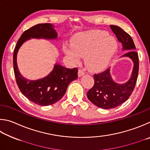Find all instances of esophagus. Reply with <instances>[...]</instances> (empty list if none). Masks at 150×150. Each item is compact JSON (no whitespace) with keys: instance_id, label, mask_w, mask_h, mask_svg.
I'll list each match as a JSON object with an SVG mask.
<instances>
[{"instance_id":"34e87169","label":"esophagus","mask_w":150,"mask_h":150,"mask_svg":"<svg viewBox=\"0 0 150 150\" xmlns=\"http://www.w3.org/2000/svg\"><path fill=\"white\" fill-rule=\"evenodd\" d=\"M78 76L80 77L82 76H83V74H84V70H83V69H81V68H80L79 70H78Z\"/></svg>"}]
</instances>
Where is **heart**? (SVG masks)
<instances>
[{
	"instance_id": "obj_1",
	"label": "heart",
	"mask_w": 150,
	"mask_h": 150,
	"mask_svg": "<svg viewBox=\"0 0 150 150\" xmlns=\"http://www.w3.org/2000/svg\"><path fill=\"white\" fill-rule=\"evenodd\" d=\"M72 47H64L66 54L75 62L80 56L85 58L88 69L97 70L105 67L117 47L116 40L104 31H92L80 33L74 38Z\"/></svg>"
}]
</instances>
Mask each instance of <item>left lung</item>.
Masks as SVG:
<instances>
[{
	"instance_id": "obj_1",
	"label": "left lung",
	"mask_w": 150,
	"mask_h": 150,
	"mask_svg": "<svg viewBox=\"0 0 150 150\" xmlns=\"http://www.w3.org/2000/svg\"><path fill=\"white\" fill-rule=\"evenodd\" d=\"M110 27L122 43L123 50H128L123 56L129 57L134 64L130 79L122 85L113 82L109 68L93 75L94 85L88 91V98L96 106L105 109L115 108L129 98L135 88L139 70L138 54L131 36L119 26L111 25Z\"/></svg>"
}]
</instances>
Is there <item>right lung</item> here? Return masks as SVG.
I'll return each mask as SVG.
<instances>
[{"instance_id": "obj_1", "label": "right lung", "mask_w": 150, "mask_h": 150, "mask_svg": "<svg viewBox=\"0 0 150 150\" xmlns=\"http://www.w3.org/2000/svg\"><path fill=\"white\" fill-rule=\"evenodd\" d=\"M57 37V33L51 23H39L22 33L14 49L13 64L18 88L29 100L41 106L51 105L64 96L69 83L78 78V68H67L55 64L47 76L40 80L29 81L21 76L18 69L17 52L23 42L31 38L55 39Z\"/></svg>"}]
</instances>
